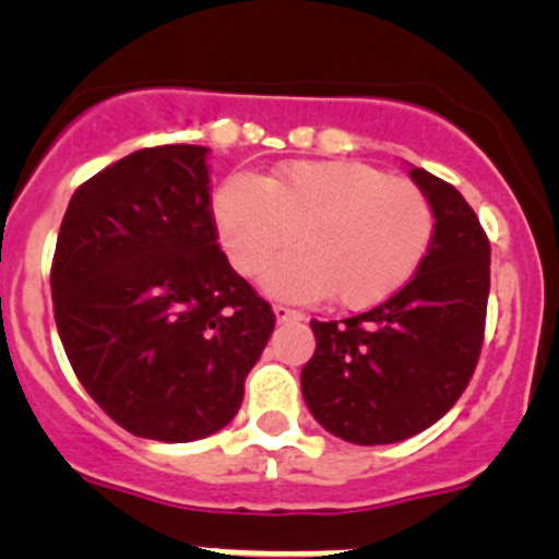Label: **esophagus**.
<instances>
[{
	"label": "esophagus",
	"instance_id": "esophagus-1",
	"mask_svg": "<svg viewBox=\"0 0 559 559\" xmlns=\"http://www.w3.org/2000/svg\"><path fill=\"white\" fill-rule=\"evenodd\" d=\"M273 313H275V319H278V321H300L302 319L300 311L281 306V302H278V306H273Z\"/></svg>",
	"mask_w": 559,
	"mask_h": 559
}]
</instances>
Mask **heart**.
<instances>
[{"label": "heart", "mask_w": 559, "mask_h": 559, "mask_svg": "<svg viewBox=\"0 0 559 559\" xmlns=\"http://www.w3.org/2000/svg\"><path fill=\"white\" fill-rule=\"evenodd\" d=\"M213 218L238 273L267 292L343 308H370L403 289L430 251L436 216L425 191L370 165L297 159L264 178L235 175L213 197Z\"/></svg>", "instance_id": "b5f03b06"}]
</instances>
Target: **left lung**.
<instances>
[{"label": "left lung", "instance_id": "8db88e82", "mask_svg": "<svg viewBox=\"0 0 559 559\" xmlns=\"http://www.w3.org/2000/svg\"><path fill=\"white\" fill-rule=\"evenodd\" d=\"M436 216L414 278L370 311L311 321L316 352L302 397L321 427L359 447L397 443L436 425L476 370L489 297V240L465 197L414 167Z\"/></svg>", "mask_w": 559, "mask_h": 559}]
</instances>
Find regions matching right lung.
Wrapping results in <instances>:
<instances>
[{
  "mask_svg": "<svg viewBox=\"0 0 559 559\" xmlns=\"http://www.w3.org/2000/svg\"><path fill=\"white\" fill-rule=\"evenodd\" d=\"M207 148L134 151L78 186L50 267L78 381L138 438L189 443L233 421L275 313L218 246Z\"/></svg>",
  "mask_w": 559,
  "mask_h": 559,
  "instance_id": "1",
  "label": "right lung"
}]
</instances>
